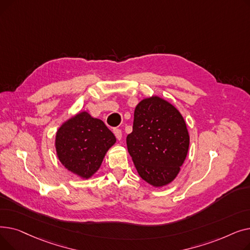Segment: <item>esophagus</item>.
<instances>
[{"label":"esophagus","instance_id":"34e87169","mask_svg":"<svg viewBox=\"0 0 250 250\" xmlns=\"http://www.w3.org/2000/svg\"><path fill=\"white\" fill-rule=\"evenodd\" d=\"M113 134H114V136L116 137V139H117L118 141H121V140H122V138H123V134H122V130H121V129L114 128V129H113Z\"/></svg>","mask_w":250,"mask_h":250}]
</instances>
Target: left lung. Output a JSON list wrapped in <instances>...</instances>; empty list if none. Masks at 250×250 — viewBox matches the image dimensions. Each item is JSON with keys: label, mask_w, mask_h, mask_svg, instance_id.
<instances>
[{"label": "left lung", "mask_w": 250, "mask_h": 250, "mask_svg": "<svg viewBox=\"0 0 250 250\" xmlns=\"http://www.w3.org/2000/svg\"><path fill=\"white\" fill-rule=\"evenodd\" d=\"M126 146L141 178L163 188L176 178L188 156L189 134L185 118L162 97L144 98L135 108Z\"/></svg>", "instance_id": "8db88e82"}]
</instances>
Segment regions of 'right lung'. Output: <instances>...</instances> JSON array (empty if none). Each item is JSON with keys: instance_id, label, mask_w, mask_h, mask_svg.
I'll return each instance as SVG.
<instances>
[{"instance_id": "obj_1", "label": "right lung", "mask_w": 250, "mask_h": 250, "mask_svg": "<svg viewBox=\"0 0 250 250\" xmlns=\"http://www.w3.org/2000/svg\"><path fill=\"white\" fill-rule=\"evenodd\" d=\"M115 142L114 135L101 120L81 111L58 128L55 147L65 169L82 179H89L98 171Z\"/></svg>"}]
</instances>
